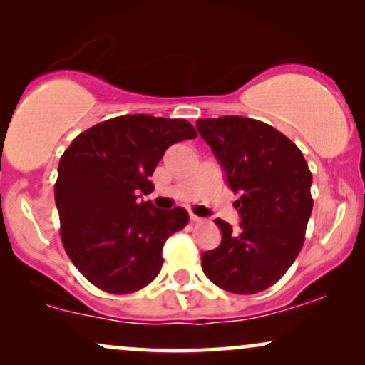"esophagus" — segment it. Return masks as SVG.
I'll use <instances>...</instances> for the list:
<instances>
[{"label":"esophagus","instance_id":"obj_1","mask_svg":"<svg viewBox=\"0 0 365 365\" xmlns=\"http://www.w3.org/2000/svg\"><path fill=\"white\" fill-rule=\"evenodd\" d=\"M190 221H194V223H199V221H202V217H199V216L192 215V212H190Z\"/></svg>","mask_w":365,"mask_h":365}]
</instances>
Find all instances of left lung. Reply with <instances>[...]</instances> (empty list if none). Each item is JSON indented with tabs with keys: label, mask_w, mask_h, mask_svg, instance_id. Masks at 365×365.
I'll list each match as a JSON object with an SVG mask.
<instances>
[{
	"label": "left lung",
	"mask_w": 365,
	"mask_h": 365,
	"mask_svg": "<svg viewBox=\"0 0 365 365\" xmlns=\"http://www.w3.org/2000/svg\"><path fill=\"white\" fill-rule=\"evenodd\" d=\"M238 194L233 202L240 230L223 220L221 244L200 257L204 274L216 287L250 295L273 287L299 255L312 212V175L300 149L282 132L244 116L197 120Z\"/></svg>",
	"instance_id": "left-lung-1"
}]
</instances>
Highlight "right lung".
Wrapping results in <instances>:
<instances>
[{"mask_svg": "<svg viewBox=\"0 0 365 365\" xmlns=\"http://www.w3.org/2000/svg\"><path fill=\"white\" fill-rule=\"evenodd\" d=\"M197 137L185 120L125 115L86 130L63 153L54 200L61 242L83 278L108 293L148 287L166 238L188 223L183 207L159 211L139 194L177 142Z\"/></svg>", "mask_w": 365, "mask_h": 365, "instance_id": "1", "label": "right lung"}]
</instances>
